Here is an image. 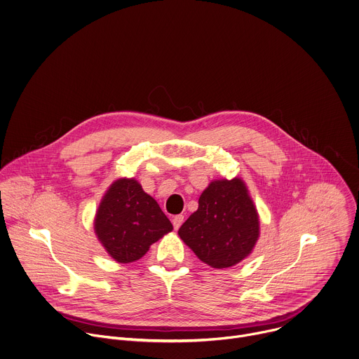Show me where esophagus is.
I'll list each match as a JSON object with an SVG mask.
<instances>
[{"label":"esophagus","instance_id":"34e87169","mask_svg":"<svg viewBox=\"0 0 359 359\" xmlns=\"http://www.w3.org/2000/svg\"><path fill=\"white\" fill-rule=\"evenodd\" d=\"M182 223H184V215H177V216H174L172 224H174V229H175V230H178Z\"/></svg>","mask_w":359,"mask_h":359}]
</instances>
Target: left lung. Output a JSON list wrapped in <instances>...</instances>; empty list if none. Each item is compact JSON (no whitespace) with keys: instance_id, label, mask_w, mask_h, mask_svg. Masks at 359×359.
Segmentation results:
<instances>
[{"instance_id":"1","label":"left lung","mask_w":359,"mask_h":359,"mask_svg":"<svg viewBox=\"0 0 359 359\" xmlns=\"http://www.w3.org/2000/svg\"><path fill=\"white\" fill-rule=\"evenodd\" d=\"M198 203V210L178 230L181 240L216 269L247 258L259 237V216L245 182L238 177L213 180Z\"/></svg>"}]
</instances>
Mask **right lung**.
<instances>
[{
	"instance_id": "1",
	"label": "right lung",
	"mask_w": 359,
	"mask_h": 359,
	"mask_svg": "<svg viewBox=\"0 0 359 359\" xmlns=\"http://www.w3.org/2000/svg\"><path fill=\"white\" fill-rule=\"evenodd\" d=\"M94 230L116 262L129 264L140 259L153 243L172 230V224L135 178H119L100 202Z\"/></svg>"
}]
</instances>
